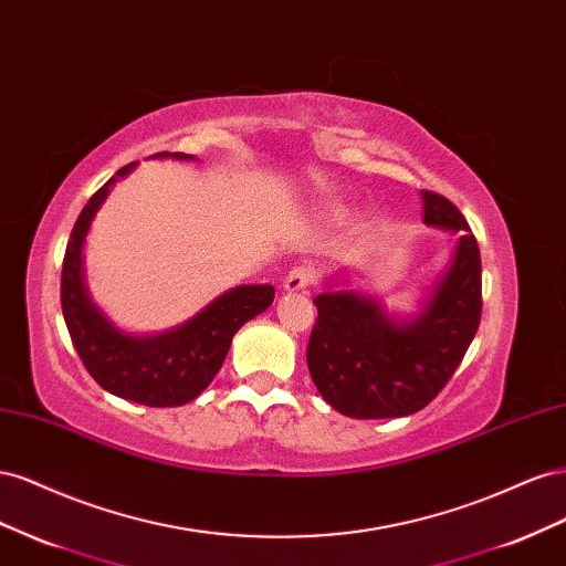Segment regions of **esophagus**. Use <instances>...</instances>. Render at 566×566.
Returning a JSON list of instances; mask_svg holds the SVG:
<instances>
[{
  "instance_id": "esophagus-1",
  "label": "esophagus",
  "mask_w": 566,
  "mask_h": 566,
  "mask_svg": "<svg viewBox=\"0 0 566 566\" xmlns=\"http://www.w3.org/2000/svg\"><path fill=\"white\" fill-rule=\"evenodd\" d=\"M318 279V271L310 264H300V266H293L287 271L285 276V290H290V293H295V290H304L314 285Z\"/></svg>"
}]
</instances>
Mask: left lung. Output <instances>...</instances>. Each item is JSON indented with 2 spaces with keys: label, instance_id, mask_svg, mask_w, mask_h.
Here are the masks:
<instances>
[{
  "label": "left lung",
  "instance_id": "left-lung-1",
  "mask_svg": "<svg viewBox=\"0 0 566 566\" xmlns=\"http://www.w3.org/2000/svg\"><path fill=\"white\" fill-rule=\"evenodd\" d=\"M424 224L460 231L453 262L410 323H394L378 302L323 293L306 345L321 397L358 420L418 413L447 387L482 321V256L468 219L434 191H422Z\"/></svg>",
  "mask_w": 566,
  "mask_h": 566
}]
</instances>
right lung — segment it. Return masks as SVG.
Masks as SVG:
<instances>
[{"label":"right lung","instance_id":"1","mask_svg":"<svg viewBox=\"0 0 566 566\" xmlns=\"http://www.w3.org/2000/svg\"><path fill=\"white\" fill-rule=\"evenodd\" d=\"M163 156L169 153H156V158ZM172 158L188 160L193 156L175 153ZM134 167L136 163H129L117 169L82 208L63 256L61 310L84 368L106 391L144 406H184L212 382L238 328L269 310L273 285L233 287L205 306L196 318L163 335L132 337L115 331L84 293L82 241L111 186Z\"/></svg>","mask_w":566,"mask_h":566}]
</instances>
